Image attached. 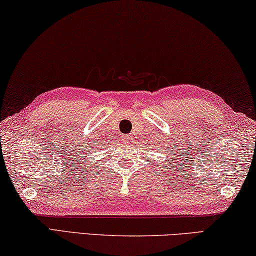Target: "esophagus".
Returning a JSON list of instances; mask_svg holds the SVG:
<instances>
[{
    "label": "esophagus",
    "instance_id": "34e87169",
    "mask_svg": "<svg viewBox=\"0 0 256 256\" xmlns=\"http://www.w3.org/2000/svg\"><path fill=\"white\" fill-rule=\"evenodd\" d=\"M122 138H124V142H129V140H130V136H129V135H124V136H122Z\"/></svg>",
    "mask_w": 256,
    "mask_h": 256
}]
</instances>
